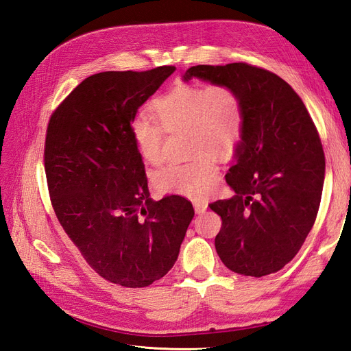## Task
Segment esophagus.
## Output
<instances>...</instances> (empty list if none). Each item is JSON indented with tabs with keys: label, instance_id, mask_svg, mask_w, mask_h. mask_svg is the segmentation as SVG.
<instances>
[{
	"label": "esophagus",
	"instance_id": "esophagus-1",
	"mask_svg": "<svg viewBox=\"0 0 351 351\" xmlns=\"http://www.w3.org/2000/svg\"><path fill=\"white\" fill-rule=\"evenodd\" d=\"M193 208H195V212L196 214H204V212L208 209V202L205 200H195L193 202Z\"/></svg>",
	"mask_w": 351,
	"mask_h": 351
}]
</instances>
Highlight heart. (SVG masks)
Wrapping results in <instances>:
<instances>
[{"label":"heart","mask_w":351,"mask_h":351,"mask_svg":"<svg viewBox=\"0 0 351 351\" xmlns=\"http://www.w3.org/2000/svg\"><path fill=\"white\" fill-rule=\"evenodd\" d=\"M151 111L154 121L137 119L130 133L142 159L159 165L164 159V132L187 130L190 149L199 154L192 161L171 164L154 177L161 195L200 197L217 182L218 167L209 154L227 158L236 151L243 134L244 112L240 97L226 84L195 86L180 84L156 98Z\"/></svg>","instance_id":"heart-1"}]
</instances>
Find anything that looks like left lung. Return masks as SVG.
Returning a JSON list of instances; mask_svg holds the SVG:
<instances>
[{"label":"left lung","instance_id":"1","mask_svg":"<svg viewBox=\"0 0 351 351\" xmlns=\"http://www.w3.org/2000/svg\"><path fill=\"white\" fill-rule=\"evenodd\" d=\"M226 84L240 97L244 123L226 176L236 195L209 208L222 219L215 237L232 272L263 277L282 269L312 230L319 209L325 155L303 101L277 74L246 62L193 66L183 80Z\"/></svg>","mask_w":351,"mask_h":351}]
</instances>
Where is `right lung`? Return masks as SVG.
<instances>
[{
	"label": "right lung",
	"instance_id": "add662e5",
	"mask_svg": "<svg viewBox=\"0 0 351 351\" xmlns=\"http://www.w3.org/2000/svg\"><path fill=\"white\" fill-rule=\"evenodd\" d=\"M176 71H104L52 114L45 173L61 227L102 278L129 289L174 267L195 209L182 196L154 202L130 133L142 105Z\"/></svg>",
	"mask_w": 351,
	"mask_h": 351
}]
</instances>
